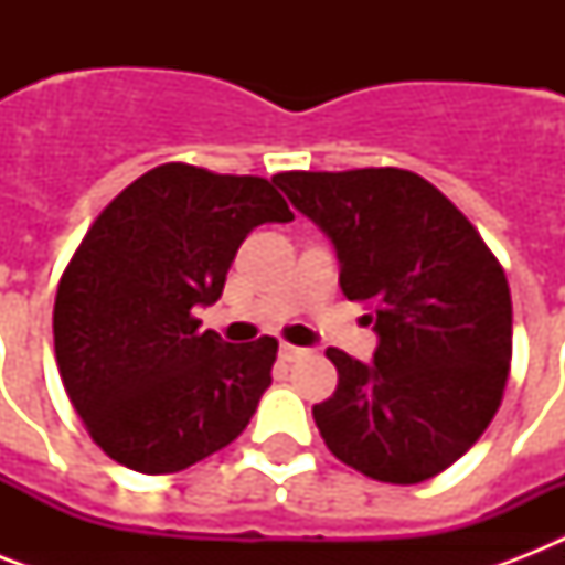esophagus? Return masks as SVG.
Wrapping results in <instances>:
<instances>
[{
	"mask_svg": "<svg viewBox=\"0 0 565 565\" xmlns=\"http://www.w3.org/2000/svg\"><path fill=\"white\" fill-rule=\"evenodd\" d=\"M281 358L284 361H299V358H305V354H310V349H305V345H292V343H281Z\"/></svg>",
	"mask_w": 565,
	"mask_h": 565,
	"instance_id": "obj_1",
	"label": "esophagus"
}]
</instances>
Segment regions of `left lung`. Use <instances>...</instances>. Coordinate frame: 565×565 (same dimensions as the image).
<instances>
[{
	"mask_svg": "<svg viewBox=\"0 0 565 565\" xmlns=\"http://www.w3.org/2000/svg\"><path fill=\"white\" fill-rule=\"evenodd\" d=\"M273 181L331 239L345 299L375 308L372 363L326 352L337 390L313 404L319 434L331 455L375 481H428L499 411L513 354L504 269L472 222L416 172H281Z\"/></svg>",
	"mask_w": 565,
	"mask_h": 565,
	"instance_id": "1",
	"label": "left lung"
}]
</instances>
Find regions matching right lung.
Here are the masks:
<instances>
[{
    "mask_svg": "<svg viewBox=\"0 0 565 565\" xmlns=\"http://www.w3.org/2000/svg\"><path fill=\"white\" fill-rule=\"evenodd\" d=\"M292 211L255 175L163 163L96 216L61 275L55 358L96 446L143 475L181 472L243 434L278 343H225L195 308L222 296L239 243Z\"/></svg>",
    "mask_w": 565,
    "mask_h": 565,
    "instance_id": "1",
    "label": "right lung"
}]
</instances>
